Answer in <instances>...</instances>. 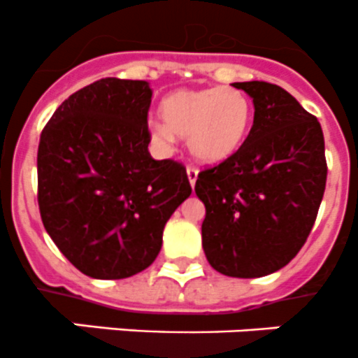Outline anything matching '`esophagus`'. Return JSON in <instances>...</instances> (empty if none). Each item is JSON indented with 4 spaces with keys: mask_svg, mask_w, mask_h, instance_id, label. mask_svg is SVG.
Wrapping results in <instances>:
<instances>
[{
    "mask_svg": "<svg viewBox=\"0 0 358 358\" xmlns=\"http://www.w3.org/2000/svg\"><path fill=\"white\" fill-rule=\"evenodd\" d=\"M186 173H188V181H189V185L195 186L196 177H199V169H196V166H192V165H189L188 169H186Z\"/></svg>",
    "mask_w": 358,
    "mask_h": 358,
    "instance_id": "obj_1",
    "label": "esophagus"
}]
</instances>
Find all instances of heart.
<instances>
[{"label": "heart", "mask_w": 358, "mask_h": 358, "mask_svg": "<svg viewBox=\"0 0 358 358\" xmlns=\"http://www.w3.org/2000/svg\"><path fill=\"white\" fill-rule=\"evenodd\" d=\"M166 124L150 122L154 143L172 147L177 136H188L196 159L225 162L238 152L252 127V103L243 92L232 87L185 88L169 94L159 104Z\"/></svg>", "instance_id": "heart-1"}]
</instances>
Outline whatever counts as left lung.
Returning <instances> with one entry per match:
<instances>
[{"label":"left lung","mask_w":358,"mask_h":358,"mask_svg":"<svg viewBox=\"0 0 358 358\" xmlns=\"http://www.w3.org/2000/svg\"><path fill=\"white\" fill-rule=\"evenodd\" d=\"M232 87L254 101V126L238 152L199 173L195 193L206 206L209 264L255 278L286 266L313 231L327 185L324 138L316 117L278 85Z\"/></svg>","instance_id":"8db88e82"}]
</instances>
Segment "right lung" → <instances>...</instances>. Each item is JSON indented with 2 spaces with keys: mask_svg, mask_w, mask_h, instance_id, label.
<instances>
[{
  "mask_svg": "<svg viewBox=\"0 0 358 358\" xmlns=\"http://www.w3.org/2000/svg\"><path fill=\"white\" fill-rule=\"evenodd\" d=\"M152 90L104 78L74 92L42 129L38 209L62 254L92 278L149 268L163 229L192 193L186 169L149 152Z\"/></svg>",
  "mask_w": 358,
  "mask_h": 358,
  "instance_id": "obj_1",
  "label": "right lung"
}]
</instances>
